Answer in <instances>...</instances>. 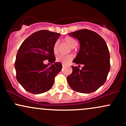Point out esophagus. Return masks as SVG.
<instances>
[{
	"instance_id": "34e87169",
	"label": "esophagus",
	"mask_w": 126,
	"mask_h": 126,
	"mask_svg": "<svg viewBox=\"0 0 126 126\" xmlns=\"http://www.w3.org/2000/svg\"><path fill=\"white\" fill-rule=\"evenodd\" d=\"M63 66H64V64H63Z\"/></svg>"
}]
</instances>
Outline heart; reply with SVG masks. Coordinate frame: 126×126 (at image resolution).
Returning <instances> with one entry per match:
<instances>
[{
    "instance_id": "obj_1",
    "label": "heart",
    "mask_w": 126,
    "mask_h": 126,
    "mask_svg": "<svg viewBox=\"0 0 126 126\" xmlns=\"http://www.w3.org/2000/svg\"><path fill=\"white\" fill-rule=\"evenodd\" d=\"M64 41L66 44H67L70 48H73L77 45V43L73 38L70 37H66L64 38ZM53 53L55 55L59 54V43L56 42L53 46ZM73 59V56L71 55H67V56H59L57 57V61L61 62L63 64H68L70 63V61Z\"/></svg>"
}]
</instances>
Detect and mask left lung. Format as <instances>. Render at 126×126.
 <instances>
[{"mask_svg": "<svg viewBox=\"0 0 126 126\" xmlns=\"http://www.w3.org/2000/svg\"><path fill=\"white\" fill-rule=\"evenodd\" d=\"M69 35L78 39L80 43V49L73 62L84 66L81 70L72 66L73 71L67 76L68 83L76 92H94L106 81L110 69L107 45L99 34L86 29L73 32Z\"/></svg>", "mask_w": 126, "mask_h": 126, "instance_id": "left-lung-1", "label": "left lung"}]
</instances>
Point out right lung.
<instances>
[{
	"instance_id": "1",
	"label": "right lung",
	"mask_w": 126,
	"mask_h": 126,
	"mask_svg": "<svg viewBox=\"0 0 126 126\" xmlns=\"http://www.w3.org/2000/svg\"><path fill=\"white\" fill-rule=\"evenodd\" d=\"M60 34L47 30L33 33L22 43L15 63L16 79L26 91L34 94L51 89L54 78L61 71L62 64L55 62L53 46ZM53 64L48 67L44 61Z\"/></svg>"
}]
</instances>
